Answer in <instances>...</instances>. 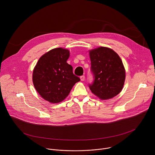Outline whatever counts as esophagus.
I'll return each instance as SVG.
<instances>
[{"label": "esophagus", "instance_id": "esophagus-1", "mask_svg": "<svg viewBox=\"0 0 155 155\" xmlns=\"http://www.w3.org/2000/svg\"><path fill=\"white\" fill-rule=\"evenodd\" d=\"M80 80H81V81H84V80H85V77H84V75L81 76V77H80Z\"/></svg>", "mask_w": 155, "mask_h": 155}]
</instances>
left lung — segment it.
I'll list each match as a JSON object with an SVG mask.
<instances>
[{
  "instance_id": "left-lung-1",
  "label": "left lung",
  "mask_w": 155,
  "mask_h": 155,
  "mask_svg": "<svg viewBox=\"0 0 155 155\" xmlns=\"http://www.w3.org/2000/svg\"><path fill=\"white\" fill-rule=\"evenodd\" d=\"M94 81L91 92L101 100L118 95L123 90L126 71L119 55L112 49L100 47L89 51Z\"/></svg>"
}]
</instances>
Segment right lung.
Instances as JSON below:
<instances>
[{"label":"right lung","mask_w":155,"mask_h":155,"mask_svg":"<svg viewBox=\"0 0 155 155\" xmlns=\"http://www.w3.org/2000/svg\"><path fill=\"white\" fill-rule=\"evenodd\" d=\"M70 56L68 49L56 48L42 55L32 73L36 91L52 104L63 101L80 79L73 74L72 66L67 63Z\"/></svg>","instance_id":"obj_1"}]
</instances>
